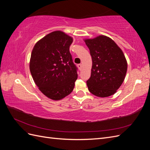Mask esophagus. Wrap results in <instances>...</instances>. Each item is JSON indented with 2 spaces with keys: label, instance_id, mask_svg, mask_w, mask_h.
<instances>
[{
  "label": "esophagus",
  "instance_id": "obj_1",
  "mask_svg": "<svg viewBox=\"0 0 150 150\" xmlns=\"http://www.w3.org/2000/svg\"><path fill=\"white\" fill-rule=\"evenodd\" d=\"M78 68H79V69L81 70V67H82V64H78Z\"/></svg>",
  "mask_w": 150,
  "mask_h": 150
}]
</instances>
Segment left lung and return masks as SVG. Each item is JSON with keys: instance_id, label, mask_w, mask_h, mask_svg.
Segmentation results:
<instances>
[{"instance_id": "obj_1", "label": "left lung", "mask_w": 150, "mask_h": 150, "mask_svg": "<svg viewBox=\"0 0 150 150\" xmlns=\"http://www.w3.org/2000/svg\"><path fill=\"white\" fill-rule=\"evenodd\" d=\"M90 51L93 65L87 86L90 93L98 97L114 94L123 83L127 61L122 50L106 35L84 39Z\"/></svg>"}]
</instances>
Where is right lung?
Instances as JSON below:
<instances>
[{
  "instance_id": "add662e5",
  "label": "right lung",
  "mask_w": 150,
  "mask_h": 150,
  "mask_svg": "<svg viewBox=\"0 0 150 150\" xmlns=\"http://www.w3.org/2000/svg\"><path fill=\"white\" fill-rule=\"evenodd\" d=\"M71 36L54 31L39 40L31 53L29 68L34 83L45 96L60 100L69 95L78 78L69 46Z\"/></svg>"
}]
</instances>
